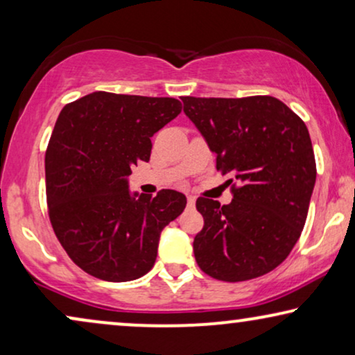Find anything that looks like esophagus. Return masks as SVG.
<instances>
[{
	"label": "esophagus",
	"instance_id": "1",
	"mask_svg": "<svg viewBox=\"0 0 355 355\" xmlns=\"http://www.w3.org/2000/svg\"><path fill=\"white\" fill-rule=\"evenodd\" d=\"M193 205H196V198L192 196H187V207H193Z\"/></svg>",
	"mask_w": 355,
	"mask_h": 355
}]
</instances>
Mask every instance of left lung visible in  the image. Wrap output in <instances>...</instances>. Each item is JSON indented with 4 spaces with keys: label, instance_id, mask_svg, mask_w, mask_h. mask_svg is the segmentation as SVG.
<instances>
[{
    "label": "left lung",
    "instance_id": "obj_1",
    "mask_svg": "<svg viewBox=\"0 0 355 355\" xmlns=\"http://www.w3.org/2000/svg\"><path fill=\"white\" fill-rule=\"evenodd\" d=\"M184 113L230 174V205L197 198L203 227L193 255L203 273L237 283L283 263L307 220L317 164L309 129L283 101L184 96Z\"/></svg>",
    "mask_w": 355,
    "mask_h": 355
}]
</instances>
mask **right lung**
I'll list each match as a JSON object with an SVG mask.
<instances>
[{
    "label": "right lung",
    "mask_w": 355,
    "mask_h": 355,
    "mask_svg": "<svg viewBox=\"0 0 355 355\" xmlns=\"http://www.w3.org/2000/svg\"><path fill=\"white\" fill-rule=\"evenodd\" d=\"M168 96L94 92L67 103L45 153L53 231L74 263L95 278L124 283L152 270L163 227L186 196L163 189L132 198L130 168L148 162L155 132L181 113Z\"/></svg>",
    "instance_id": "right-lung-1"
}]
</instances>
